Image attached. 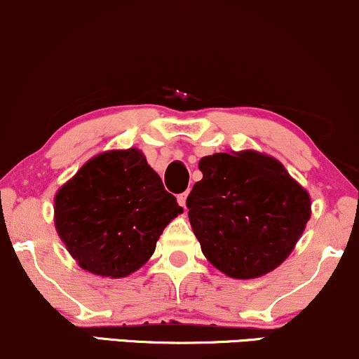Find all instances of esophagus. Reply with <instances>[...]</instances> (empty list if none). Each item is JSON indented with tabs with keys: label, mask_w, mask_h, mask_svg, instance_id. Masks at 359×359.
<instances>
[{
	"label": "esophagus",
	"mask_w": 359,
	"mask_h": 359,
	"mask_svg": "<svg viewBox=\"0 0 359 359\" xmlns=\"http://www.w3.org/2000/svg\"><path fill=\"white\" fill-rule=\"evenodd\" d=\"M187 198H188V191H184V193H180L178 196H176V200H178V205L180 206H187Z\"/></svg>",
	"instance_id": "esophagus-1"
}]
</instances>
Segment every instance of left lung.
I'll return each mask as SVG.
<instances>
[{
    "instance_id": "8db88e82",
    "label": "left lung",
    "mask_w": 359,
    "mask_h": 359,
    "mask_svg": "<svg viewBox=\"0 0 359 359\" xmlns=\"http://www.w3.org/2000/svg\"><path fill=\"white\" fill-rule=\"evenodd\" d=\"M188 194L189 223L203 255L238 280L280 266L309 219V194L280 161L256 151L215 153Z\"/></svg>"
}]
</instances>
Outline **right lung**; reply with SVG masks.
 <instances>
[{"mask_svg": "<svg viewBox=\"0 0 359 359\" xmlns=\"http://www.w3.org/2000/svg\"><path fill=\"white\" fill-rule=\"evenodd\" d=\"M183 208L131 148L90 159L55 198V224L78 264L123 278L151 258L158 238Z\"/></svg>", "mask_w": 359, "mask_h": 359, "instance_id": "obj_1", "label": "right lung"}]
</instances>
